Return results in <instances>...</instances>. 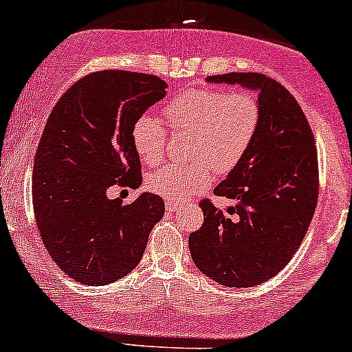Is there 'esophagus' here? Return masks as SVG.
I'll return each instance as SVG.
<instances>
[{"label": "esophagus", "mask_w": 352, "mask_h": 352, "mask_svg": "<svg viewBox=\"0 0 352 352\" xmlns=\"http://www.w3.org/2000/svg\"><path fill=\"white\" fill-rule=\"evenodd\" d=\"M166 208H167V212H175L177 209H179V203H172V201H167L166 203Z\"/></svg>", "instance_id": "1"}]
</instances>
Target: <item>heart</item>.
<instances>
[{
	"label": "heart",
	"instance_id": "heart-1",
	"mask_svg": "<svg viewBox=\"0 0 352 352\" xmlns=\"http://www.w3.org/2000/svg\"><path fill=\"white\" fill-rule=\"evenodd\" d=\"M164 115L173 131L195 135L190 159L198 162L159 168L148 177V188L167 201L182 203L211 185V167L228 173L239 166L260 126L261 109L247 91L188 89L168 102ZM131 140L148 166L162 161L167 130L153 115L136 118Z\"/></svg>",
	"mask_w": 352,
	"mask_h": 352
}]
</instances>
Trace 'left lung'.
Wrapping results in <instances>:
<instances>
[{
	"label": "left lung",
	"instance_id": "left-lung-1",
	"mask_svg": "<svg viewBox=\"0 0 352 352\" xmlns=\"http://www.w3.org/2000/svg\"><path fill=\"white\" fill-rule=\"evenodd\" d=\"M258 92L260 126L239 166L214 195L234 199L228 212L203 199L204 221L188 237L197 268L229 287H252L286 266L304 240L318 201L314 133L294 96L261 73L209 76Z\"/></svg>",
	"mask_w": 352,
	"mask_h": 352
}]
</instances>
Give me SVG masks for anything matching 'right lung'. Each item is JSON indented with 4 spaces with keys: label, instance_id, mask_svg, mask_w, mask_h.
I'll return each mask as SVG.
<instances>
[{
    "label": "right lung",
    "instance_id": "obj_1",
    "mask_svg": "<svg viewBox=\"0 0 352 352\" xmlns=\"http://www.w3.org/2000/svg\"><path fill=\"white\" fill-rule=\"evenodd\" d=\"M166 87L151 74L97 71L73 84L47 120L34 161L35 222L50 256L74 281L105 286L122 279L162 219L157 195L122 204L107 190L143 182L131 128L166 97Z\"/></svg>",
    "mask_w": 352,
    "mask_h": 352
}]
</instances>
